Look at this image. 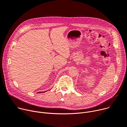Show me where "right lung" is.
<instances>
[{
  "instance_id": "1",
  "label": "right lung",
  "mask_w": 127,
  "mask_h": 127,
  "mask_svg": "<svg viewBox=\"0 0 127 127\" xmlns=\"http://www.w3.org/2000/svg\"><path fill=\"white\" fill-rule=\"evenodd\" d=\"M42 92H39V93H42ZM38 93H39V92H38Z\"/></svg>"
}]
</instances>
